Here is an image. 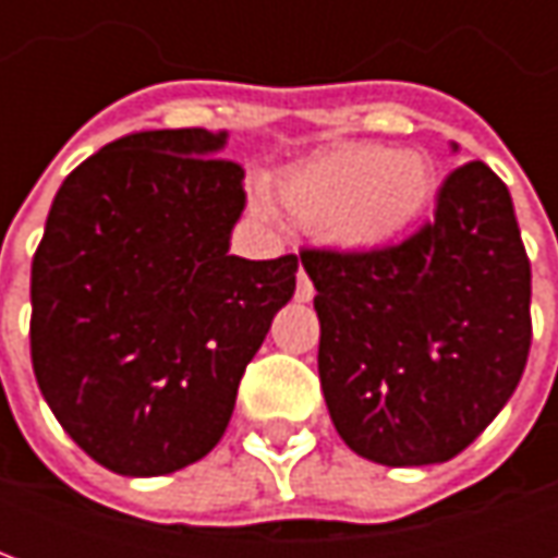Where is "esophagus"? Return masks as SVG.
<instances>
[{
    "label": "esophagus",
    "mask_w": 558,
    "mask_h": 558,
    "mask_svg": "<svg viewBox=\"0 0 558 558\" xmlns=\"http://www.w3.org/2000/svg\"><path fill=\"white\" fill-rule=\"evenodd\" d=\"M295 299H299V302H311V299H314V283H311V278H307L304 271H299V287H295Z\"/></svg>",
    "instance_id": "1"
}]
</instances>
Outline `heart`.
I'll return each instance as SVG.
<instances>
[{
    "label": "heart",
    "instance_id": "obj_1",
    "mask_svg": "<svg viewBox=\"0 0 558 558\" xmlns=\"http://www.w3.org/2000/svg\"><path fill=\"white\" fill-rule=\"evenodd\" d=\"M436 187L421 151L383 143H340L292 163L275 179L280 208L352 254L395 244L427 211Z\"/></svg>",
    "mask_w": 558,
    "mask_h": 558
}]
</instances>
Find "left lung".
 <instances>
[{"instance_id":"left-lung-1","label":"left lung","mask_w":558,"mask_h":558,"mask_svg":"<svg viewBox=\"0 0 558 558\" xmlns=\"http://www.w3.org/2000/svg\"><path fill=\"white\" fill-rule=\"evenodd\" d=\"M316 287L319 383L340 439L383 466L457 457L523 376L532 268L514 203L469 160L418 232L371 254L302 251Z\"/></svg>"}]
</instances>
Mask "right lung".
Here are the masks:
<instances>
[{"label":"right lung","mask_w":558,"mask_h":558,"mask_svg":"<svg viewBox=\"0 0 558 558\" xmlns=\"http://www.w3.org/2000/svg\"><path fill=\"white\" fill-rule=\"evenodd\" d=\"M223 143L206 128L107 143L62 182L32 259L38 388L119 475H167L218 445L244 367L295 292V254H230L244 170L211 158Z\"/></svg>","instance_id":"right-lung-1"}]
</instances>
